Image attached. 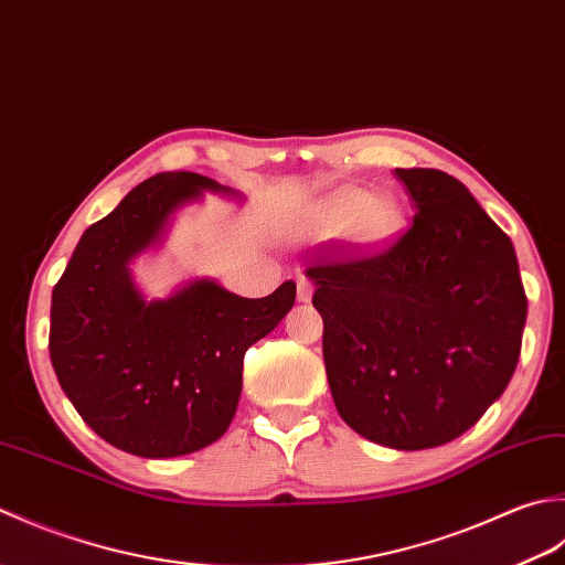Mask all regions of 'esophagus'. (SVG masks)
Masks as SVG:
<instances>
[{"instance_id":"1","label":"esophagus","mask_w":565,"mask_h":565,"mask_svg":"<svg viewBox=\"0 0 565 565\" xmlns=\"http://www.w3.org/2000/svg\"><path fill=\"white\" fill-rule=\"evenodd\" d=\"M312 292H315V287L307 278L297 280V299H299V302H309V299H312Z\"/></svg>"}]
</instances>
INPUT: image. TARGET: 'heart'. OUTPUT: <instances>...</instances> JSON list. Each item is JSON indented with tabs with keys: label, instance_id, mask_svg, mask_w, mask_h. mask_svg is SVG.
I'll list each match as a JSON object with an SVG mask.
<instances>
[{
	"label": "heart",
	"instance_id": "b5f03b06",
	"mask_svg": "<svg viewBox=\"0 0 565 565\" xmlns=\"http://www.w3.org/2000/svg\"><path fill=\"white\" fill-rule=\"evenodd\" d=\"M353 216L351 232L361 244H383L397 228V206L383 198H367L361 190L333 194L319 206L317 222L321 226H339Z\"/></svg>",
	"mask_w": 565,
	"mask_h": 565
}]
</instances>
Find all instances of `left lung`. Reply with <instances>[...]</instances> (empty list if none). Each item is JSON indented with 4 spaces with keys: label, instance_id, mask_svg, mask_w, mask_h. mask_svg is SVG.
<instances>
[{
    "label": "left lung",
    "instance_id": "left-lung-1",
    "mask_svg": "<svg viewBox=\"0 0 565 565\" xmlns=\"http://www.w3.org/2000/svg\"><path fill=\"white\" fill-rule=\"evenodd\" d=\"M395 178L414 204L407 232L361 258L321 253L305 273L341 419L367 441L422 451L458 439L500 399L526 295L510 236L463 182L434 168Z\"/></svg>",
    "mask_w": 565,
    "mask_h": 565
}]
</instances>
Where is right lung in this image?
<instances>
[{"mask_svg":"<svg viewBox=\"0 0 565 565\" xmlns=\"http://www.w3.org/2000/svg\"><path fill=\"white\" fill-rule=\"evenodd\" d=\"M204 192L244 200L198 172H158L79 238L51 299V363L92 431L141 458L214 444L232 424L248 347L280 324L295 282L248 299L210 278L148 299L131 263L158 248L172 216Z\"/></svg>","mask_w":565,"mask_h":565,"instance_id":"right-lung-1","label":"right lung"}]
</instances>
